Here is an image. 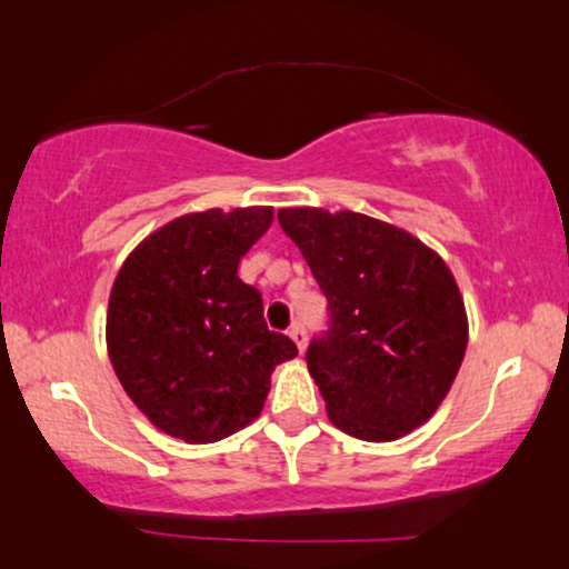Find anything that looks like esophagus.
Returning a JSON list of instances; mask_svg holds the SVG:
<instances>
[{"instance_id":"obj_1","label":"esophagus","mask_w":569,"mask_h":569,"mask_svg":"<svg viewBox=\"0 0 569 569\" xmlns=\"http://www.w3.org/2000/svg\"><path fill=\"white\" fill-rule=\"evenodd\" d=\"M289 337H291V342L297 345V350H299V352H305V348H307V335H305V326H302V323H293L291 329H289Z\"/></svg>"}]
</instances>
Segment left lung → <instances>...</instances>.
Masks as SVG:
<instances>
[{
    "label": "left lung",
    "mask_w": 569,
    "mask_h": 569,
    "mask_svg": "<svg viewBox=\"0 0 569 569\" xmlns=\"http://www.w3.org/2000/svg\"><path fill=\"white\" fill-rule=\"evenodd\" d=\"M278 221L329 299V331L307 348L329 420L363 441H396L428 422L468 345L447 262L367 213L280 208Z\"/></svg>",
    "instance_id": "8db88e82"
}]
</instances>
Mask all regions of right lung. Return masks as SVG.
<instances>
[{"instance_id":"right-lung-1","label":"right lung","mask_w":569,"mask_h":569,"mask_svg":"<svg viewBox=\"0 0 569 569\" xmlns=\"http://www.w3.org/2000/svg\"><path fill=\"white\" fill-rule=\"evenodd\" d=\"M272 224L270 206L184 213L141 240L117 272L107 350L130 401L162 433L213 443L251 426L289 337L264 326L262 293L238 278Z\"/></svg>"}]
</instances>
